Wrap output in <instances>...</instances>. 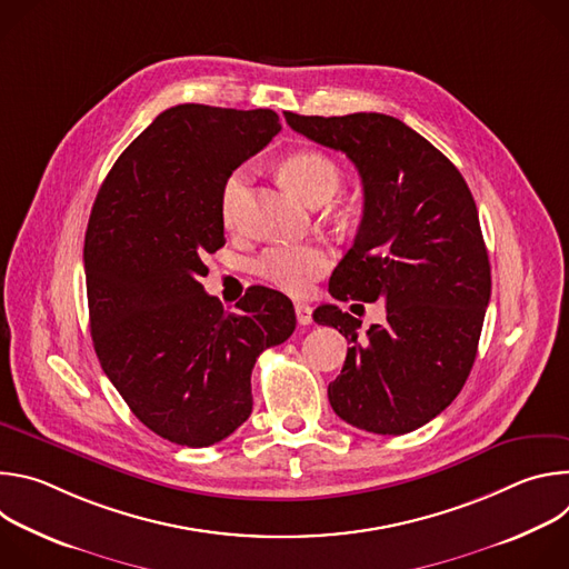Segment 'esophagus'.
Returning a JSON list of instances; mask_svg holds the SVG:
<instances>
[{"mask_svg":"<svg viewBox=\"0 0 569 569\" xmlns=\"http://www.w3.org/2000/svg\"><path fill=\"white\" fill-rule=\"evenodd\" d=\"M295 315H297V321L301 323V327H308V323L312 321V308L308 303H295Z\"/></svg>","mask_w":569,"mask_h":569,"instance_id":"34e87169","label":"esophagus"}]
</instances>
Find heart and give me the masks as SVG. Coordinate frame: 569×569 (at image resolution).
Segmentation results:
<instances>
[{"label": "heart", "mask_w": 569, "mask_h": 569, "mask_svg": "<svg viewBox=\"0 0 569 569\" xmlns=\"http://www.w3.org/2000/svg\"><path fill=\"white\" fill-rule=\"evenodd\" d=\"M281 178L308 204H327L342 189V169L338 161L319 150H299L283 159ZM250 184V171L240 167L227 176L220 191V216L227 227L238 220V209ZM333 266L331 252L317 242L301 246H272L254 261V272L268 286L301 297L308 295L317 279Z\"/></svg>", "instance_id": "b5f03b06"}]
</instances>
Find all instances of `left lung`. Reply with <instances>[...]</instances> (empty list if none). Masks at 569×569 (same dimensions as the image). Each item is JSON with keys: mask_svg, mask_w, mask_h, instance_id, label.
Here are the masks:
<instances>
[{"mask_svg": "<svg viewBox=\"0 0 569 569\" xmlns=\"http://www.w3.org/2000/svg\"><path fill=\"white\" fill-rule=\"evenodd\" d=\"M299 134L342 150L360 173L365 207L353 248L329 290L340 301L385 299V323L358 338L360 319L323 303L317 323L349 342L329 385L336 415L373 435L412 432L461 391L491 299V266L472 193L452 161L402 121L356 112L301 117Z\"/></svg>", "mask_w": 569, "mask_h": 569, "instance_id": "left-lung-1", "label": "left lung"}]
</instances>
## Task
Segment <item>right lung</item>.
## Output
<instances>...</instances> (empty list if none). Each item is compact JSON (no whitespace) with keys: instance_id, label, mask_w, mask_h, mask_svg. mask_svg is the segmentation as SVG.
Here are the masks:
<instances>
[{"instance_id":"obj_1","label":"right lung","mask_w":569,"mask_h":569,"mask_svg":"<svg viewBox=\"0 0 569 569\" xmlns=\"http://www.w3.org/2000/svg\"><path fill=\"white\" fill-rule=\"evenodd\" d=\"M279 130L272 110L169 108L114 161L90 213L94 351L132 415L178 446L246 423L257 358L295 331L286 295L252 286L229 312L200 283L204 254L224 246L222 182Z\"/></svg>"}]
</instances>
